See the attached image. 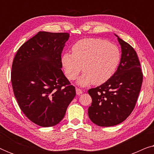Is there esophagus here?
<instances>
[{
  "label": "esophagus",
  "instance_id": "34e87169",
  "mask_svg": "<svg viewBox=\"0 0 154 154\" xmlns=\"http://www.w3.org/2000/svg\"><path fill=\"white\" fill-rule=\"evenodd\" d=\"M75 92H76V94L77 95H80V94H81L83 93V90L81 89H80V88H76L75 89Z\"/></svg>",
  "mask_w": 154,
  "mask_h": 154
}]
</instances>
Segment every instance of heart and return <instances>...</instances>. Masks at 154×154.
<instances>
[{
  "label": "heart",
  "mask_w": 154,
  "mask_h": 154,
  "mask_svg": "<svg viewBox=\"0 0 154 154\" xmlns=\"http://www.w3.org/2000/svg\"><path fill=\"white\" fill-rule=\"evenodd\" d=\"M120 60L119 48L100 38L80 40L73 45L72 53L62 57L65 75L70 81L76 79L83 66L84 73L77 81L81 86L104 83L114 74Z\"/></svg>",
  "instance_id": "b5f03b06"
}]
</instances>
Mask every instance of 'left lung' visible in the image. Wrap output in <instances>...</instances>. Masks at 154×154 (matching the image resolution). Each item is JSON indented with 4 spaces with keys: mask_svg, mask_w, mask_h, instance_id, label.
I'll use <instances>...</instances> for the list:
<instances>
[{
    "mask_svg": "<svg viewBox=\"0 0 154 154\" xmlns=\"http://www.w3.org/2000/svg\"><path fill=\"white\" fill-rule=\"evenodd\" d=\"M116 36L122 51L117 71L102 85L88 90L92 101L88 116L92 123L102 127L118 125L129 116L135 106L143 81L135 50Z\"/></svg>",
    "mask_w": 154,
    "mask_h": 154,
    "instance_id": "8db88e82",
    "label": "left lung"
}]
</instances>
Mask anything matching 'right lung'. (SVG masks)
<instances>
[{"label": "right lung", "mask_w": 154, "mask_h": 154, "mask_svg": "<svg viewBox=\"0 0 154 154\" xmlns=\"http://www.w3.org/2000/svg\"><path fill=\"white\" fill-rule=\"evenodd\" d=\"M68 33L39 31L23 44L12 65L14 94L24 114L41 127L56 125L75 96L65 77L61 54Z\"/></svg>", "instance_id": "right-lung-1"}]
</instances>
